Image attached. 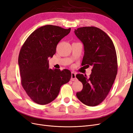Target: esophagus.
I'll use <instances>...</instances> for the list:
<instances>
[{
    "label": "esophagus",
    "mask_w": 133,
    "mask_h": 133,
    "mask_svg": "<svg viewBox=\"0 0 133 133\" xmlns=\"http://www.w3.org/2000/svg\"><path fill=\"white\" fill-rule=\"evenodd\" d=\"M71 80H72V81H75V80H76V73H74V72H71Z\"/></svg>",
    "instance_id": "34e87169"
}]
</instances>
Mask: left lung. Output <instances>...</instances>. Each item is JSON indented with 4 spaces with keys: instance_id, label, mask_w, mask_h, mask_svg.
I'll list each match as a JSON object with an SVG mask.
<instances>
[{
    "instance_id": "left-lung-1",
    "label": "left lung",
    "mask_w": 133,
    "mask_h": 133,
    "mask_svg": "<svg viewBox=\"0 0 133 133\" xmlns=\"http://www.w3.org/2000/svg\"><path fill=\"white\" fill-rule=\"evenodd\" d=\"M74 33L84 45L82 65L92 66L89 78L82 74L76 75L83 85L76 95L83 104L94 107L106 98L117 74L115 48L110 37L98 28H79Z\"/></svg>"
}]
</instances>
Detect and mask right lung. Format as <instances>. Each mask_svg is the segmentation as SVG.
I'll return each mask as SVG.
<instances>
[{"instance_id": "add662e5", "label": "right lung", "mask_w": 133, "mask_h": 133, "mask_svg": "<svg viewBox=\"0 0 133 133\" xmlns=\"http://www.w3.org/2000/svg\"><path fill=\"white\" fill-rule=\"evenodd\" d=\"M71 28L46 25L34 31L20 50L18 64L21 84L27 95L41 105L50 103L57 97L60 87L69 82L68 69H51L48 58L56 53L57 44L70 33Z\"/></svg>"}]
</instances>
